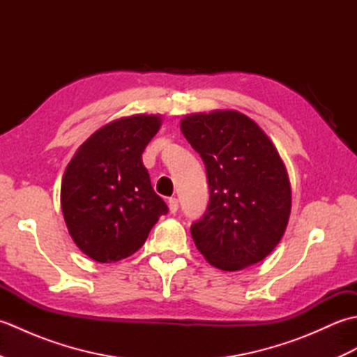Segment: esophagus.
Here are the masks:
<instances>
[{"label":"esophagus","mask_w":357,"mask_h":357,"mask_svg":"<svg viewBox=\"0 0 357 357\" xmlns=\"http://www.w3.org/2000/svg\"><path fill=\"white\" fill-rule=\"evenodd\" d=\"M178 208H179L178 199H176V198H170V199H169V210H170V213H176Z\"/></svg>","instance_id":"34e87169"}]
</instances>
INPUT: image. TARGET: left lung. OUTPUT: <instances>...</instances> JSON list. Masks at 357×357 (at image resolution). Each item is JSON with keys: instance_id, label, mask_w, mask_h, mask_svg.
<instances>
[{"instance_id": "obj_1", "label": "left lung", "mask_w": 357, "mask_h": 357, "mask_svg": "<svg viewBox=\"0 0 357 357\" xmlns=\"http://www.w3.org/2000/svg\"><path fill=\"white\" fill-rule=\"evenodd\" d=\"M181 132L206 164L210 187L206 213L190 227L195 245L225 271L261 262L282 239L291 211L290 179L276 147L236 110L187 115Z\"/></svg>"}]
</instances>
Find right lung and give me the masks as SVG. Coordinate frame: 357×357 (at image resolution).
Listing matches in <instances>:
<instances>
[{
    "label": "right lung",
    "mask_w": 357,
    "mask_h": 357,
    "mask_svg": "<svg viewBox=\"0 0 357 357\" xmlns=\"http://www.w3.org/2000/svg\"><path fill=\"white\" fill-rule=\"evenodd\" d=\"M159 127V115L112 121L82 142L67 165L61 183L64 221L90 259L109 264L132 256L169 211L142 164V151Z\"/></svg>",
    "instance_id": "1"
}]
</instances>
